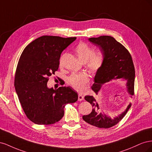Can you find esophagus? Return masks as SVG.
<instances>
[{"instance_id":"esophagus-1","label":"esophagus","mask_w":152,"mask_h":152,"mask_svg":"<svg viewBox=\"0 0 152 152\" xmlns=\"http://www.w3.org/2000/svg\"><path fill=\"white\" fill-rule=\"evenodd\" d=\"M84 99V97L83 95L79 94V96H78V99H79V101H80V102H81V101H83Z\"/></svg>"}]
</instances>
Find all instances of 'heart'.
<instances>
[{"instance_id":"heart-1","label":"heart","mask_w":152,"mask_h":152,"mask_svg":"<svg viewBox=\"0 0 152 152\" xmlns=\"http://www.w3.org/2000/svg\"><path fill=\"white\" fill-rule=\"evenodd\" d=\"M75 52L80 61L86 63L87 68L92 73H96L102 68L104 56L102 53L94 52V49L85 42H80L75 48ZM89 81V75L86 73H73L68 78V84L75 89L82 91Z\"/></svg>"}]
</instances>
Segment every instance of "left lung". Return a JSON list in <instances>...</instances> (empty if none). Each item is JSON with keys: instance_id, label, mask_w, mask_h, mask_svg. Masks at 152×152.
Segmentation results:
<instances>
[{"instance_id": "1", "label": "left lung", "mask_w": 152, "mask_h": 152, "mask_svg": "<svg viewBox=\"0 0 152 152\" xmlns=\"http://www.w3.org/2000/svg\"><path fill=\"white\" fill-rule=\"evenodd\" d=\"M89 40L99 48L104 56L103 65L94 77V83L91 87L93 91L98 94L104 86L113 83L115 80L123 79L126 81L127 91L132 97L134 95L135 70L128 50L111 36L92 37ZM85 99L91 104L93 109L91 113L84 115L82 118L91 125L99 128L107 129L116 125L131 107V103H129L125 111L112 118L107 115L98 113L99 105L93 96H86Z\"/></svg>"}]
</instances>
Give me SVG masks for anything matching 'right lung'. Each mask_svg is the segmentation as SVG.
<instances>
[{"instance_id": "right-lung-1", "label": "right lung", "mask_w": 152, "mask_h": 152, "mask_svg": "<svg viewBox=\"0 0 152 152\" xmlns=\"http://www.w3.org/2000/svg\"><path fill=\"white\" fill-rule=\"evenodd\" d=\"M76 37L44 35L24 49L18 61L15 87L23 110L29 120L39 125L60 121L64 108L76 102L77 93L71 87L48 88L49 77L54 74L64 49Z\"/></svg>"}]
</instances>
